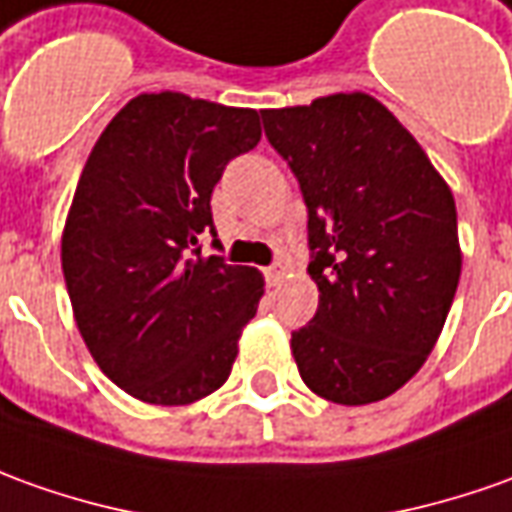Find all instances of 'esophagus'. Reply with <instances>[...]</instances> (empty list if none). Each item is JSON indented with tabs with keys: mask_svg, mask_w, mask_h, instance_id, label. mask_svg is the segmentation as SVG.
<instances>
[{
	"mask_svg": "<svg viewBox=\"0 0 512 512\" xmlns=\"http://www.w3.org/2000/svg\"><path fill=\"white\" fill-rule=\"evenodd\" d=\"M264 278H267V284H276L278 278H281V264H273V267H264Z\"/></svg>",
	"mask_w": 512,
	"mask_h": 512,
	"instance_id": "34e87169",
	"label": "esophagus"
}]
</instances>
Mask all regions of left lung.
<instances>
[{
    "instance_id": "1",
    "label": "left lung",
    "mask_w": 512,
    "mask_h": 512,
    "mask_svg": "<svg viewBox=\"0 0 512 512\" xmlns=\"http://www.w3.org/2000/svg\"><path fill=\"white\" fill-rule=\"evenodd\" d=\"M301 186L320 301L292 331L306 387L359 407L393 396L438 343L460 281L457 209L421 144L368 94L262 111Z\"/></svg>"
}]
</instances>
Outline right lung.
<instances>
[{
  "mask_svg": "<svg viewBox=\"0 0 512 512\" xmlns=\"http://www.w3.org/2000/svg\"><path fill=\"white\" fill-rule=\"evenodd\" d=\"M259 139L253 108L161 91L133 97L88 155L63 228V278L94 362L139 401L192 404L231 373L264 278L203 256L200 236H217L211 192L225 164Z\"/></svg>",
  "mask_w": 512,
  "mask_h": 512,
  "instance_id": "1",
  "label": "right lung"
}]
</instances>
